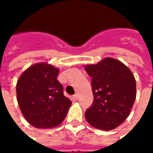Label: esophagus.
Returning a JSON list of instances; mask_svg holds the SVG:
<instances>
[{
    "label": "esophagus",
    "instance_id": "1",
    "mask_svg": "<svg viewBox=\"0 0 153 153\" xmlns=\"http://www.w3.org/2000/svg\"><path fill=\"white\" fill-rule=\"evenodd\" d=\"M73 99L75 100H77L79 99V94H74Z\"/></svg>",
    "mask_w": 153,
    "mask_h": 153
}]
</instances>
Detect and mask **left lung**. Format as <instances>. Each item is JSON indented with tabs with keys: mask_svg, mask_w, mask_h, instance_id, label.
<instances>
[{
	"mask_svg": "<svg viewBox=\"0 0 153 153\" xmlns=\"http://www.w3.org/2000/svg\"><path fill=\"white\" fill-rule=\"evenodd\" d=\"M85 71L92 77L94 94L86 120L96 128L114 129L126 120L135 100L134 76L125 65L111 58L86 65Z\"/></svg>",
	"mask_w": 153,
	"mask_h": 153,
	"instance_id": "8db88e82",
	"label": "left lung"
}]
</instances>
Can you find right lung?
<instances>
[{
	"label": "right lung",
	"instance_id": "obj_1",
	"mask_svg": "<svg viewBox=\"0 0 153 153\" xmlns=\"http://www.w3.org/2000/svg\"><path fill=\"white\" fill-rule=\"evenodd\" d=\"M59 71L48 64H36L28 68L17 82V100L22 114L36 128H48L60 124L71 105L57 80Z\"/></svg>",
	"mask_w": 153,
	"mask_h": 153
}]
</instances>
